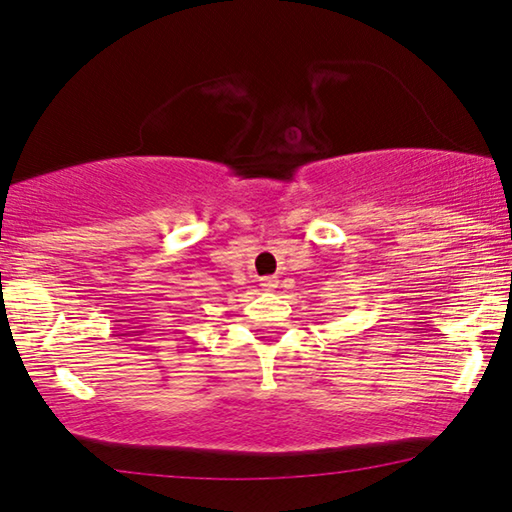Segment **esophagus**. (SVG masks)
<instances>
[{
  "label": "esophagus",
  "instance_id": "1",
  "mask_svg": "<svg viewBox=\"0 0 512 512\" xmlns=\"http://www.w3.org/2000/svg\"><path fill=\"white\" fill-rule=\"evenodd\" d=\"M277 283H279V279H277V277H265V279H261V286H263L265 290L277 288Z\"/></svg>",
  "mask_w": 512,
  "mask_h": 512
}]
</instances>
